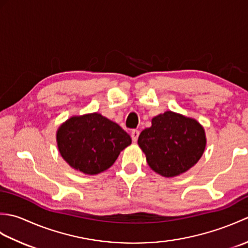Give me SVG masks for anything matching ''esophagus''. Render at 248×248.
Listing matches in <instances>:
<instances>
[{"label": "esophagus", "instance_id": "34e87169", "mask_svg": "<svg viewBox=\"0 0 248 248\" xmlns=\"http://www.w3.org/2000/svg\"><path fill=\"white\" fill-rule=\"evenodd\" d=\"M139 136H140V131L139 130H132V132H131V138H132L133 141L138 140Z\"/></svg>", "mask_w": 248, "mask_h": 248}]
</instances>
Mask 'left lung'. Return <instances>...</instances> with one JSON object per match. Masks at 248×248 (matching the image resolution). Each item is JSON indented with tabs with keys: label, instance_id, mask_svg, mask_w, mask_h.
Here are the masks:
<instances>
[{
	"label": "left lung",
	"instance_id": "obj_1",
	"mask_svg": "<svg viewBox=\"0 0 248 248\" xmlns=\"http://www.w3.org/2000/svg\"><path fill=\"white\" fill-rule=\"evenodd\" d=\"M138 143L148 165L163 177H175L193 167L205 147L203 128L196 120L172 112L152 119Z\"/></svg>",
	"mask_w": 248,
	"mask_h": 248
}]
</instances>
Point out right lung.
Masks as SVG:
<instances>
[{
  "mask_svg": "<svg viewBox=\"0 0 248 248\" xmlns=\"http://www.w3.org/2000/svg\"><path fill=\"white\" fill-rule=\"evenodd\" d=\"M56 139L64 160L87 175L107 170L132 141L120 125L98 113L67 120L57 131Z\"/></svg>",
  "mask_w": 248,
  "mask_h": 248,
  "instance_id": "add662e5",
  "label": "right lung"
}]
</instances>
